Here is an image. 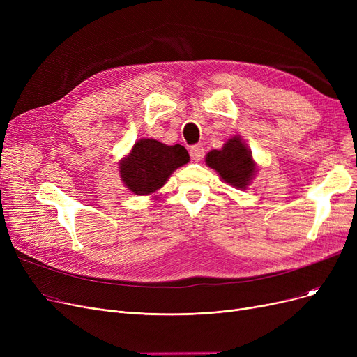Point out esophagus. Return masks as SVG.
I'll use <instances>...</instances> for the list:
<instances>
[{"instance_id": "obj_1", "label": "esophagus", "mask_w": 357, "mask_h": 357, "mask_svg": "<svg viewBox=\"0 0 357 357\" xmlns=\"http://www.w3.org/2000/svg\"><path fill=\"white\" fill-rule=\"evenodd\" d=\"M190 155H191V159L198 162L204 158V149L201 144H194L190 147Z\"/></svg>"}]
</instances>
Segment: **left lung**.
<instances>
[{"label": "left lung", "mask_w": 357, "mask_h": 357, "mask_svg": "<svg viewBox=\"0 0 357 357\" xmlns=\"http://www.w3.org/2000/svg\"><path fill=\"white\" fill-rule=\"evenodd\" d=\"M205 162L215 169L221 179L237 188H246L256 172L252 153L240 137L230 139L221 150H211Z\"/></svg>", "instance_id": "1"}]
</instances>
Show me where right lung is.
<instances>
[{
	"instance_id": "obj_1",
	"label": "right lung",
	"mask_w": 357,
	"mask_h": 357,
	"mask_svg": "<svg viewBox=\"0 0 357 357\" xmlns=\"http://www.w3.org/2000/svg\"><path fill=\"white\" fill-rule=\"evenodd\" d=\"M188 160L190 155L181 144L166 146L153 139H143L120 163V172L131 192L147 195L160 188L169 175Z\"/></svg>"
}]
</instances>
